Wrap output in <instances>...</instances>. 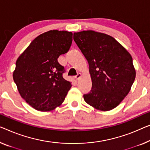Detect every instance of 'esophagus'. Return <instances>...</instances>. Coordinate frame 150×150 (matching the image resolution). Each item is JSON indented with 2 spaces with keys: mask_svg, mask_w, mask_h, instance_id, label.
Segmentation results:
<instances>
[{
  "mask_svg": "<svg viewBox=\"0 0 150 150\" xmlns=\"http://www.w3.org/2000/svg\"><path fill=\"white\" fill-rule=\"evenodd\" d=\"M81 77V73H78V74L75 76V79L77 80H79Z\"/></svg>",
  "mask_w": 150,
  "mask_h": 150,
  "instance_id": "obj_1",
  "label": "esophagus"
}]
</instances>
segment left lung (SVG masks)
Returning <instances> with one entry per match:
<instances>
[{"instance_id":"8db88e82","label":"left lung","mask_w":150,"mask_h":150,"mask_svg":"<svg viewBox=\"0 0 150 150\" xmlns=\"http://www.w3.org/2000/svg\"><path fill=\"white\" fill-rule=\"evenodd\" d=\"M73 40L89 63L92 86L84 100L98 110L120 104L131 90L136 72L128 51L113 37L93 30L73 33Z\"/></svg>"}]
</instances>
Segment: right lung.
Returning <instances> with one entry per match:
<instances>
[{
    "instance_id": "right-lung-1",
    "label": "right lung",
    "mask_w": 150,
    "mask_h": 150,
    "mask_svg": "<svg viewBox=\"0 0 150 150\" xmlns=\"http://www.w3.org/2000/svg\"><path fill=\"white\" fill-rule=\"evenodd\" d=\"M72 38L71 32L50 30L35 38L18 57L13 80L21 96L35 110H54L71 88L57 59L68 52Z\"/></svg>"
}]
</instances>
